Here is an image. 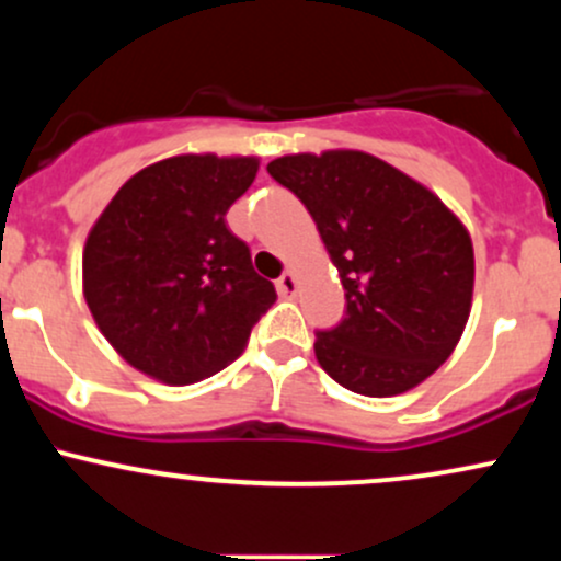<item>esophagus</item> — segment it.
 Returning <instances> with one entry per match:
<instances>
[{
	"instance_id": "34e87169",
	"label": "esophagus",
	"mask_w": 561,
	"mask_h": 561,
	"mask_svg": "<svg viewBox=\"0 0 561 561\" xmlns=\"http://www.w3.org/2000/svg\"><path fill=\"white\" fill-rule=\"evenodd\" d=\"M276 289H279L282 298H295V293H298V276L295 272H285L276 279Z\"/></svg>"
}]
</instances>
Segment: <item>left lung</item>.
I'll list each match as a JSON object with an SVG mask.
<instances>
[{
  "instance_id": "left-lung-1",
  "label": "left lung",
  "mask_w": 561,
  "mask_h": 561,
  "mask_svg": "<svg viewBox=\"0 0 561 561\" xmlns=\"http://www.w3.org/2000/svg\"><path fill=\"white\" fill-rule=\"evenodd\" d=\"M268 173L317 221L347 317L319 332L321 369L343 388L390 398L422 385L465 334L472 237L433 190L362 150L295 152Z\"/></svg>"
}]
</instances>
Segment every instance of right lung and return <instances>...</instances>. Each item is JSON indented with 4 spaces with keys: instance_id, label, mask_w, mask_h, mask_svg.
<instances>
[{
    "instance_id": "obj_1",
    "label": "right lung",
    "mask_w": 561,
    "mask_h": 561,
    "mask_svg": "<svg viewBox=\"0 0 561 561\" xmlns=\"http://www.w3.org/2000/svg\"><path fill=\"white\" fill-rule=\"evenodd\" d=\"M255 156L186 152L134 173L83 242L94 324L128 366L192 385L229 366L276 300L227 214L255 182Z\"/></svg>"
}]
</instances>
